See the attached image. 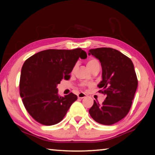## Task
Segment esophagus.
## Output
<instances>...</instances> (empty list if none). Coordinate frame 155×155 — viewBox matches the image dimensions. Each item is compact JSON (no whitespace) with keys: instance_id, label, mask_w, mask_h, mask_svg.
<instances>
[{"instance_id":"esophagus-1","label":"esophagus","mask_w":155,"mask_h":155,"mask_svg":"<svg viewBox=\"0 0 155 155\" xmlns=\"http://www.w3.org/2000/svg\"><path fill=\"white\" fill-rule=\"evenodd\" d=\"M85 97H86V94L83 92H80L79 94H78V98H80V99H83Z\"/></svg>"}]
</instances>
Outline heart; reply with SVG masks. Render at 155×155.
Here are the masks:
<instances>
[{"label": "heart", "instance_id": "obj_1", "mask_svg": "<svg viewBox=\"0 0 155 155\" xmlns=\"http://www.w3.org/2000/svg\"><path fill=\"white\" fill-rule=\"evenodd\" d=\"M87 68H89V70H90L92 69L93 67L96 66V65H99V62L98 61V60H97V59L91 58L87 61ZM75 68H73V71L75 70ZM84 85H85V84H82V86H84Z\"/></svg>", "mask_w": 155, "mask_h": 155}]
</instances>
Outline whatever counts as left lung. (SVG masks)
Listing matches in <instances>:
<instances>
[{
	"label": "left lung",
	"instance_id": "left-lung-1",
	"mask_svg": "<svg viewBox=\"0 0 155 155\" xmlns=\"http://www.w3.org/2000/svg\"><path fill=\"white\" fill-rule=\"evenodd\" d=\"M91 54L101 63L102 80L98 87L107 97L101 104L94 100L89 113L99 124L113 125L123 119L130 109L137 87L134 65L128 57L111 48L90 49Z\"/></svg>",
	"mask_w": 155,
	"mask_h": 155
}]
</instances>
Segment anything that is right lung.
I'll use <instances>...</instances> for the list:
<instances>
[{
	"label": "right lung",
	"mask_w": 155,
	"mask_h": 155,
	"mask_svg": "<svg viewBox=\"0 0 155 155\" xmlns=\"http://www.w3.org/2000/svg\"><path fill=\"white\" fill-rule=\"evenodd\" d=\"M87 58L82 48L48 49L33 55L25 61L21 70L20 94L25 109L39 124L52 126L64 118L77 95L60 97L57 84L69 80L78 58Z\"/></svg>",
	"instance_id": "right-lung-1"
}]
</instances>
